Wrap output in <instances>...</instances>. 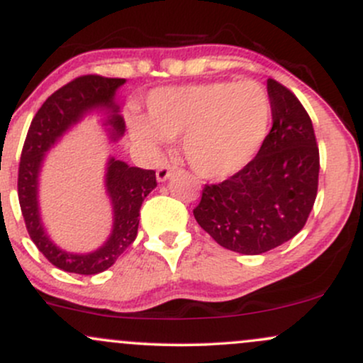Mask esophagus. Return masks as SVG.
Returning a JSON list of instances; mask_svg holds the SVG:
<instances>
[{"label": "esophagus", "mask_w": 363, "mask_h": 363, "mask_svg": "<svg viewBox=\"0 0 363 363\" xmlns=\"http://www.w3.org/2000/svg\"><path fill=\"white\" fill-rule=\"evenodd\" d=\"M172 167H170V165H162L160 169L157 170V181L158 182H165L167 181V179L172 176Z\"/></svg>", "instance_id": "esophagus-1"}]
</instances>
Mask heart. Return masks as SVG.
Segmentation results:
<instances>
[{"instance_id":"b5f03b06","label":"heart","mask_w":363,"mask_h":363,"mask_svg":"<svg viewBox=\"0 0 363 363\" xmlns=\"http://www.w3.org/2000/svg\"><path fill=\"white\" fill-rule=\"evenodd\" d=\"M272 101L256 82H211L153 91L148 119L133 116L131 133L155 152L182 138V155L199 177L225 179L257 155L269 131Z\"/></svg>"}]
</instances>
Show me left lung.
Masks as SVG:
<instances>
[{
	"label": "left lung",
	"instance_id": "1",
	"mask_svg": "<svg viewBox=\"0 0 363 363\" xmlns=\"http://www.w3.org/2000/svg\"><path fill=\"white\" fill-rule=\"evenodd\" d=\"M273 126L257 155L220 184L205 186L194 218L225 249L256 256L295 237L318 196L319 148L302 104L268 80Z\"/></svg>",
	"mask_w": 363,
	"mask_h": 363
}]
</instances>
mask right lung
Wrapping results in <instances>:
<instances>
[{"instance_id":"obj_1","label":"right lung","mask_w":363,"mask_h":363,"mask_svg":"<svg viewBox=\"0 0 363 363\" xmlns=\"http://www.w3.org/2000/svg\"><path fill=\"white\" fill-rule=\"evenodd\" d=\"M123 78L86 74L56 90L32 119L25 138L18 167V201L30 239L45 259L56 268L77 274H97L111 268L138 234L140 208L157 187L153 170L129 167L126 162L111 157L106 167V193L112 206V228L107 240L91 252L78 254L54 244L45 230L39 205V177L45 153L73 126L91 112H102V126L111 141L124 136L126 124L114 97Z\"/></svg>"}]
</instances>
